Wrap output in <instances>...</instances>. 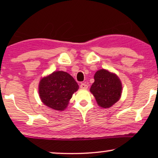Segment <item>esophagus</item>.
Masks as SVG:
<instances>
[{
	"mask_svg": "<svg viewBox=\"0 0 158 158\" xmlns=\"http://www.w3.org/2000/svg\"><path fill=\"white\" fill-rule=\"evenodd\" d=\"M80 87H81V88H82V89H87L88 88V85L85 83H83L81 84V85H80Z\"/></svg>",
	"mask_w": 158,
	"mask_h": 158,
	"instance_id": "obj_1",
	"label": "esophagus"
}]
</instances>
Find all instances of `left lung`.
<instances>
[{"label":"left lung","mask_w":158,"mask_h":158,"mask_svg":"<svg viewBox=\"0 0 158 158\" xmlns=\"http://www.w3.org/2000/svg\"><path fill=\"white\" fill-rule=\"evenodd\" d=\"M94 80L90 90L98 106L110 108L119 100L122 85L117 75L101 69L95 73Z\"/></svg>","instance_id":"obj_1"}]
</instances>
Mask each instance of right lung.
<instances>
[{
  "label": "right lung",
  "mask_w": 158,
  "mask_h": 158,
  "mask_svg": "<svg viewBox=\"0 0 158 158\" xmlns=\"http://www.w3.org/2000/svg\"><path fill=\"white\" fill-rule=\"evenodd\" d=\"M78 88L76 81L70 74L63 71H55L41 80L39 94L42 103L47 106L57 111H63Z\"/></svg>",
  "instance_id": "add662e5"
}]
</instances>
